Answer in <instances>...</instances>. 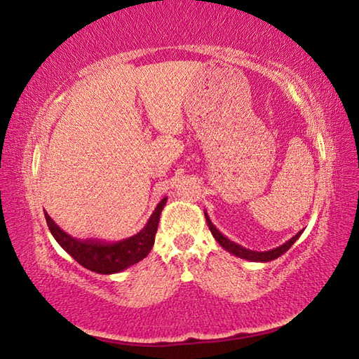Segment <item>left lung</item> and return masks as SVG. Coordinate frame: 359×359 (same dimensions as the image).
Listing matches in <instances>:
<instances>
[{
	"label": "left lung",
	"mask_w": 359,
	"mask_h": 359,
	"mask_svg": "<svg viewBox=\"0 0 359 359\" xmlns=\"http://www.w3.org/2000/svg\"><path fill=\"white\" fill-rule=\"evenodd\" d=\"M204 215H205L207 226H209L212 235L215 236V240H217V241L219 243V245L222 247V249H226L227 252L235 255V257H240V258H243V259H249V261L269 262V261H272V259H276L278 257H281V255H284L285 252H287V250L290 249V247L293 245V243L297 241L298 238L301 236V233H302V230H299V232H298L297 235H294V236H292L287 243H284L283 245L276 247V249L267 250V252H255V250L245 249V247H243V245H240V244H236V243H233V241H230L229 238H226L224 235H222V233L219 232V230H218L217 227H215V226L212 224V221L209 219V217H207L205 212H204Z\"/></svg>",
	"instance_id": "1"
}]
</instances>
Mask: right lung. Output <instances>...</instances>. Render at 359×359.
Segmentation results:
<instances>
[{
  "instance_id": "add662e5",
  "label": "right lung",
  "mask_w": 359,
  "mask_h": 359,
  "mask_svg": "<svg viewBox=\"0 0 359 359\" xmlns=\"http://www.w3.org/2000/svg\"><path fill=\"white\" fill-rule=\"evenodd\" d=\"M167 198H163L156 205L152 217L149 218L144 229H141L137 235L116 243H104L95 240H76L65 230H61L55 221L44 212L47 226L57 243L65 249L78 264L92 270L95 273L112 275L121 270L137 264L142 258H146L152 250L155 243V235L158 230L159 215H161Z\"/></svg>"
}]
</instances>
